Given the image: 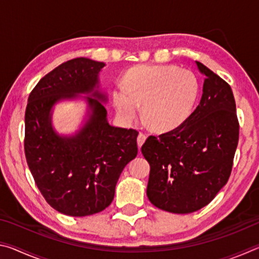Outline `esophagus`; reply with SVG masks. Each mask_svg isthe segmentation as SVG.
Returning a JSON list of instances; mask_svg holds the SVG:
<instances>
[{
    "label": "esophagus",
    "instance_id": "1",
    "mask_svg": "<svg viewBox=\"0 0 259 259\" xmlns=\"http://www.w3.org/2000/svg\"><path fill=\"white\" fill-rule=\"evenodd\" d=\"M146 135H144V134H139L138 135V137H137V144H138V147H142V145L144 143H145V140H146Z\"/></svg>",
    "mask_w": 259,
    "mask_h": 259
}]
</instances>
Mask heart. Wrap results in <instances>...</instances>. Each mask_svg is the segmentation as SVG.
Masks as SVG:
<instances>
[{"instance_id": "b5f03b06", "label": "heart", "mask_w": 259, "mask_h": 259, "mask_svg": "<svg viewBox=\"0 0 259 259\" xmlns=\"http://www.w3.org/2000/svg\"><path fill=\"white\" fill-rule=\"evenodd\" d=\"M192 72L176 65H143L131 69L113 90V103L123 121L135 119L143 105V119L153 130L166 133L181 126L199 97Z\"/></svg>"}]
</instances>
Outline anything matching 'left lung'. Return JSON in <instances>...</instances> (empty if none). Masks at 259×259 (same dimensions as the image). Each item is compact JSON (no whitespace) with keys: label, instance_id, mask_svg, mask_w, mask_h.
Here are the masks:
<instances>
[{"label":"left lung","instance_id":"left-lung-1","mask_svg":"<svg viewBox=\"0 0 259 259\" xmlns=\"http://www.w3.org/2000/svg\"><path fill=\"white\" fill-rule=\"evenodd\" d=\"M203 94L177 129L150 136L142 153L150 163L148 200L174 213H191L212 201L230 178L239 142V121L229 83L196 61Z\"/></svg>","mask_w":259,"mask_h":259}]
</instances>
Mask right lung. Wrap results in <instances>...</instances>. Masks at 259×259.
I'll return each instance as SVG.
<instances>
[{
	"label": "right lung",
	"mask_w": 259,
	"mask_h": 259,
	"mask_svg": "<svg viewBox=\"0 0 259 259\" xmlns=\"http://www.w3.org/2000/svg\"><path fill=\"white\" fill-rule=\"evenodd\" d=\"M104 66L83 57L63 63L38 81L26 107L25 155L35 184L52 208L73 217L107 208L122 170L138 153L137 131L107 122V97L99 90ZM78 94L88 95V119L74 135H59L52 109Z\"/></svg>",
	"instance_id": "right-lung-1"
}]
</instances>
